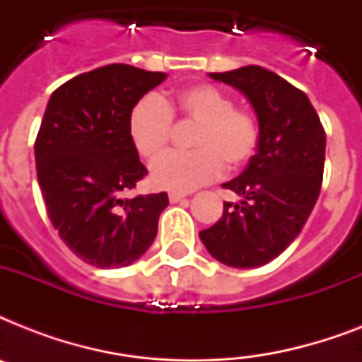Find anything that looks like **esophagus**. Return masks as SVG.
Masks as SVG:
<instances>
[{
	"label": "esophagus",
	"mask_w": 362,
	"mask_h": 362,
	"mask_svg": "<svg viewBox=\"0 0 362 362\" xmlns=\"http://www.w3.org/2000/svg\"><path fill=\"white\" fill-rule=\"evenodd\" d=\"M184 199H186V195H182V193H169V201L173 204L180 203V201H184Z\"/></svg>",
	"instance_id": "1"
}]
</instances>
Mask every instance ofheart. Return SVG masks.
<instances>
[{
    "mask_svg": "<svg viewBox=\"0 0 362 362\" xmlns=\"http://www.w3.org/2000/svg\"><path fill=\"white\" fill-rule=\"evenodd\" d=\"M173 115L199 124L193 152H173L152 165L153 186L170 192H192L216 180L229 169H238L253 158L259 144V124L252 112L238 109L233 99L210 84L182 90L175 99L148 95L133 107L129 136L144 159L165 152L173 135Z\"/></svg>",
    "mask_w": 362,
    "mask_h": 362,
    "instance_id": "b5f03b06",
    "label": "heart"
}]
</instances>
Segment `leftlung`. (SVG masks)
<instances>
[{
    "label": "left lung",
    "mask_w": 362,
    "mask_h": 362,
    "mask_svg": "<svg viewBox=\"0 0 362 362\" xmlns=\"http://www.w3.org/2000/svg\"><path fill=\"white\" fill-rule=\"evenodd\" d=\"M210 78L237 88L259 122L257 153L223 187L240 195L223 203L214 226L199 233L209 253L235 269H255L278 257L303 231L320 197L325 129L306 93L259 65Z\"/></svg>",
    "instance_id": "8db88e82"
}]
</instances>
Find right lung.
Returning a JSON list of instances; mask_svg holds the SVG:
<instances>
[{"instance_id":"1","label":"right lung","mask_w":362,"mask_h":362,"mask_svg":"<svg viewBox=\"0 0 362 362\" xmlns=\"http://www.w3.org/2000/svg\"><path fill=\"white\" fill-rule=\"evenodd\" d=\"M165 73L112 64L71 78L50 95L35 141L47 214L71 252L99 269L127 267L158 235L167 193L122 197L148 170L129 116Z\"/></svg>"}]
</instances>
